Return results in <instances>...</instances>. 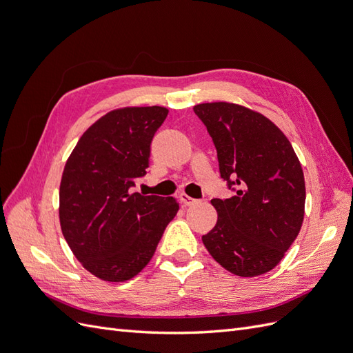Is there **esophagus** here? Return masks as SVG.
Wrapping results in <instances>:
<instances>
[{
  "label": "esophagus",
  "mask_w": 353,
  "mask_h": 353,
  "mask_svg": "<svg viewBox=\"0 0 353 353\" xmlns=\"http://www.w3.org/2000/svg\"><path fill=\"white\" fill-rule=\"evenodd\" d=\"M179 201L183 203L184 206H191V205H194V203H197V200L191 199V197L187 196L185 193H181V194H179Z\"/></svg>",
  "instance_id": "1"
}]
</instances>
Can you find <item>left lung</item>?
Segmentation results:
<instances>
[{"instance_id":"obj_1","label":"left lung","mask_w":353,"mask_h":353,"mask_svg":"<svg viewBox=\"0 0 353 353\" xmlns=\"http://www.w3.org/2000/svg\"><path fill=\"white\" fill-rule=\"evenodd\" d=\"M193 110L216 147L221 176L237 185L236 196L210 200L218 221L201 241L234 275L270 272L302 228L301 162L280 128L259 112L228 101L196 104Z\"/></svg>"}]
</instances>
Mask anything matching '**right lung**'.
I'll list each match as a JSON object with an SVG mask.
<instances>
[{"instance_id": "1", "label": "right lung", "mask_w": 353, "mask_h": 353, "mask_svg": "<svg viewBox=\"0 0 353 353\" xmlns=\"http://www.w3.org/2000/svg\"><path fill=\"white\" fill-rule=\"evenodd\" d=\"M168 109H114L82 134L60 181L63 237L81 265L109 283L134 279L150 262L176 199L131 193L150 165V145Z\"/></svg>"}]
</instances>
